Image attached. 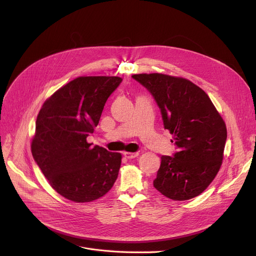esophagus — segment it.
<instances>
[{
    "label": "esophagus",
    "instance_id": "34e87169",
    "mask_svg": "<svg viewBox=\"0 0 256 256\" xmlns=\"http://www.w3.org/2000/svg\"><path fill=\"white\" fill-rule=\"evenodd\" d=\"M124 156L128 159H132L138 156V153H132V152H124Z\"/></svg>",
    "mask_w": 256,
    "mask_h": 256
}]
</instances>
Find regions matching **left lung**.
Returning <instances> with one entry per match:
<instances>
[{"label":"left lung","instance_id":"1","mask_svg":"<svg viewBox=\"0 0 256 256\" xmlns=\"http://www.w3.org/2000/svg\"><path fill=\"white\" fill-rule=\"evenodd\" d=\"M132 78L155 98L164 128L179 149L162 156L154 188L173 200L200 196L210 184L224 158L227 128L208 94L188 79L159 72Z\"/></svg>","mask_w":256,"mask_h":256}]
</instances>
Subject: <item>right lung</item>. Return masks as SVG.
Masks as SVG:
<instances>
[{"instance_id":"add662e5","label":"right lung","mask_w":256,"mask_h":256,"mask_svg":"<svg viewBox=\"0 0 256 256\" xmlns=\"http://www.w3.org/2000/svg\"><path fill=\"white\" fill-rule=\"evenodd\" d=\"M122 81L120 77H78L56 90L40 108L32 156L50 186L68 200H98L118 178L122 154L92 146L87 136Z\"/></svg>"}]
</instances>
